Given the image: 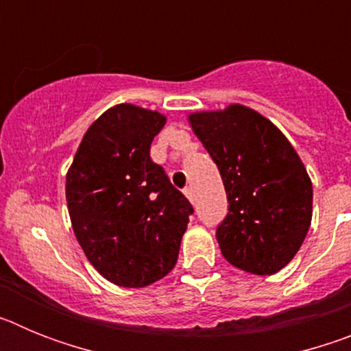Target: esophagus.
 <instances>
[{"label": "esophagus", "mask_w": 351, "mask_h": 351, "mask_svg": "<svg viewBox=\"0 0 351 351\" xmlns=\"http://www.w3.org/2000/svg\"><path fill=\"white\" fill-rule=\"evenodd\" d=\"M184 195L188 198H190V200H193V197H195V193H193V188H191V186H186L184 188Z\"/></svg>", "instance_id": "34e87169"}]
</instances>
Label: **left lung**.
<instances>
[{"mask_svg":"<svg viewBox=\"0 0 351 351\" xmlns=\"http://www.w3.org/2000/svg\"><path fill=\"white\" fill-rule=\"evenodd\" d=\"M219 170L228 213L216 228L228 263L276 274L302 246L311 225L313 186L295 149L271 121L243 105L190 116Z\"/></svg>","mask_w":351,"mask_h":351,"instance_id":"8db88e82","label":"left lung"}]
</instances>
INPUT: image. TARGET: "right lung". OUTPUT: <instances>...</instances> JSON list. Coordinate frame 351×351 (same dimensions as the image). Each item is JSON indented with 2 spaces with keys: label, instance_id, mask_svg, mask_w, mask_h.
Wrapping results in <instances>:
<instances>
[{
  "label": "right lung",
  "instance_id": "1",
  "mask_svg": "<svg viewBox=\"0 0 351 351\" xmlns=\"http://www.w3.org/2000/svg\"><path fill=\"white\" fill-rule=\"evenodd\" d=\"M161 114L121 104L86 132L66 173L71 226L93 267L110 283L142 288L169 274L193 214L190 200L151 160Z\"/></svg>",
  "mask_w": 351,
  "mask_h": 351
}]
</instances>
